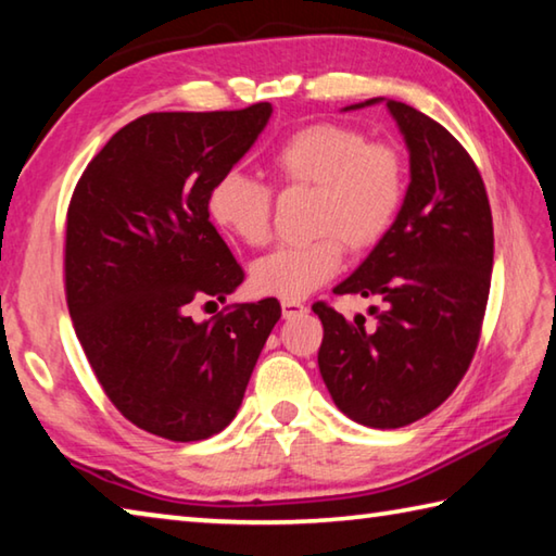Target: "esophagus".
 Wrapping results in <instances>:
<instances>
[{
  "mask_svg": "<svg viewBox=\"0 0 556 556\" xmlns=\"http://www.w3.org/2000/svg\"><path fill=\"white\" fill-rule=\"evenodd\" d=\"M308 306L304 304V301H281V316L285 318H294L299 316V313H306Z\"/></svg>",
  "mask_w": 556,
  "mask_h": 556,
  "instance_id": "34e87169",
  "label": "esophagus"
}]
</instances>
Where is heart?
<instances>
[{
	"label": "heart",
	"instance_id": "heart-1",
	"mask_svg": "<svg viewBox=\"0 0 556 556\" xmlns=\"http://www.w3.org/2000/svg\"><path fill=\"white\" fill-rule=\"evenodd\" d=\"M267 169L281 187L311 185L308 240L285 243L252 265V287L265 296L306 299L338 275L342 243L375 245L396 218L406 167L399 150L367 140L342 124H311L289 134L267 155ZM214 224L240 243L260 248L271 230V189L243 173L220 175L206 199Z\"/></svg>",
	"mask_w": 556,
	"mask_h": 556
}]
</instances>
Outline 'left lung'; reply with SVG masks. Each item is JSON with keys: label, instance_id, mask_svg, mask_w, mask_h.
<instances>
[{"label": "left lung", "instance_id": "1", "mask_svg": "<svg viewBox=\"0 0 556 556\" xmlns=\"http://www.w3.org/2000/svg\"><path fill=\"white\" fill-rule=\"evenodd\" d=\"M367 99L348 109L377 104ZM410 153V185L393 226L332 294L377 296L375 326L326 301L320 377L336 406L367 428H403L435 410L467 375L493 269L486 187L445 126L387 99Z\"/></svg>", "mask_w": 556, "mask_h": 556}]
</instances>
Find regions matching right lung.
Listing matches in <instances>:
<instances>
[{
	"label": "right lung",
	"instance_id": "1",
	"mask_svg": "<svg viewBox=\"0 0 556 556\" xmlns=\"http://www.w3.org/2000/svg\"><path fill=\"white\" fill-rule=\"evenodd\" d=\"M269 116V102L140 116L111 136L70 199L65 296L77 340L121 416L157 438L224 430L281 316L277 299L189 316L243 285L206 199Z\"/></svg>",
	"mask_w": 556,
	"mask_h": 556
}]
</instances>
